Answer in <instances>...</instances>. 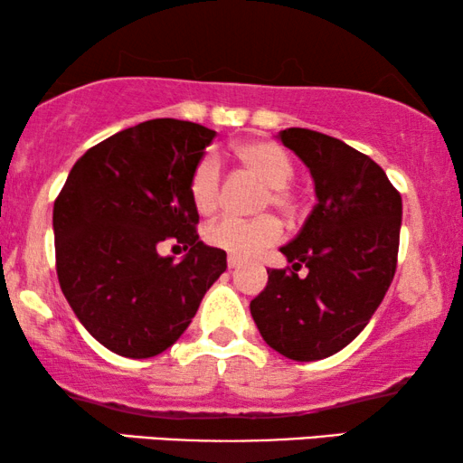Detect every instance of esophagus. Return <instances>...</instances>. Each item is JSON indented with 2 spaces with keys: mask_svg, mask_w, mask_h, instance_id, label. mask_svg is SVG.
Segmentation results:
<instances>
[{
  "mask_svg": "<svg viewBox=\"0 0 463 463\" xmlns=\"http://www.w3.org/2000/svg\"><path fill=\"white\" fill-rule=\"evenodd\" d=\"M240 263H242V259H240V257H233V255L227 257V268H230V269L240 268Z\"/></svg>",
  "mask_w": 463,
  "mask_h": 463,
  "instance_id": "obj_1",
  "label": "esophagus"
}]
</instances>
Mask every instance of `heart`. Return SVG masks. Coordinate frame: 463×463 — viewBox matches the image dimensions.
<instances>
[{"label":"heart","mask_w":463,"mask_h":463,"mask_svg":"<svg viewBox=\"0 0 463 463\" xmlns=\"http://www.w3.org/2000/svg\"><path fill=\"white\" fill-rule=\"evenodd\" d=\"M236 160L252 176L268 187L261 206H274L282 213L297 211V195L290 192L288 183L293 179V162L287 151L271 141H246L233 149ZM189 195L194 206L202 214H211L221 204V164L214 154L202 156L189 176ZM206 242L230 252L233 257H255L269 249L282 238V225L274 217L236 219L223 217L204 230Z\"/></svg>","instance_id":"1"}]
</instances>
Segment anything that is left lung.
I'll return each instance as SVG.
<instances>
[{
    "label": "left lung",
    "mask_w": 463,
    "mask_h": 463,
    "mask_svg": "<svg viewBox=\"0 0 463 463\" xmlns=\"http://www.w3.org/2000/svg\"><path fill=\"white\" fill-rule=\"evenodd\" d=\"M309 168L316 206L280 252L293 269H268L252 320L297 363L333 356L358 337L396 271L402 200L383 168L339 138L307 128L278 132ZM308 268L299 279L296 271Z\"/></svg>",
    "instance_id": "obj_1"
}]
</instances>
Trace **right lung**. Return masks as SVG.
<instances>
[{
	"instance_id": "1",
	"label": "right lung",
	"mask_w": 463,
	"mask_h": 463,
	"mask_svg": "<svg viewBox=\"0 0 463 463\" xmlns=\"http://www.w3.org/2000/svg\"><path fill=\"white\" fill-rule=\"evenodd\" d=\"M217 132L162 118L94 145L54 202L61 290L86 331L126 358H151L185 333L227 268L202 242L189 176ZM173 239L179 264L156 252Z\"/></svg>"
}]
</instances>
